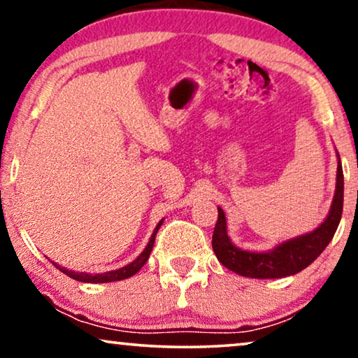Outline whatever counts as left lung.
I'll list each match as a JSON object with an SVG mask.
<instances>
[{
    "mask_svg": "<svg viewBox=\"0 0 358 358\" xmlns=\"http://www.w3.org/2000/svg\"><path fill=\"white\" fill-rule=\"evenodd\" d=\"M339 157V154H337ZM342 206H344V173L339 160L337 165L336 194L328 219L311 234L289 240L268 253H251L231 245L227 235V222L224 210L219 208L217 224L214 227L213 248L217 259L234 273L255 279H278L296 274L310 266L323 253L334 236L341 222Z\"/></svg>",
    "mask_w": 358,
    "mask_h": 358,
    "instance_id": "8db88e82",
    "label": "left lung"
}]
</instances>
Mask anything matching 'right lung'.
Instances as JSON below:
<instances>
[{"mask_svg":"<svg viewBox=\"0 0 358 358\" xmlns=\"http://www.w3.org/2000/svg\"><path fill=\"white\" fill-rule=\"evenodd\" d=\"M164 220H160L157 224V227H155L152 236H150L148 246H145V250L141 253L138 258H136L133 263H129L128 266H124L122 269H117V271H110V273H103V274H87V273H74V271H69L66 268H62V266L55 264L57 268L62 271L63 274H66L68 278H71L74 280H79V282H87V284H105V282H117V280H123V279H128L131 275H134L138 271L143 268L145 264V261L149 259V255L150 251H152V246H154V241H155V235H157V231L160 229V225H162Z\"/></svg>","mask_w":358,"mask_h":358,"instance_id":"1","label":"right lung"}]
</instances>
